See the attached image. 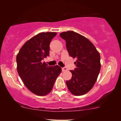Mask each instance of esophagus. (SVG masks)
Instances as JSON below:
<instances>
[{
  "instance_id": "1",
  "label": "esophagus",
  "mask_w": 121,
  "mask_h": 121,
  "mask_svg": "<svg viewBox=\"0 0 121 121\" xmlns=\"http://www.w3.org/2000/svg\"><path fill=\"white\" fill-rule=\"evenodd\" d=\"M62 72H65V71L67 70V68L65 67H64V68H62Z\"/></svg>"
}]
</instances>
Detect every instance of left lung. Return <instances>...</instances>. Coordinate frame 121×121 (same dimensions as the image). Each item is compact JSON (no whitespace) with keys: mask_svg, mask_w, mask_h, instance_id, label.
Masks as SVG:
<instances>
[{"mask_svg":"<svg viewBox=\"0 0 121 121\" xmlns=\"http://www.w3.org/2000/svg\"><path fill=\"white\" fill-rule=\"evenodd\" d=\"M70 57L76 59L72 77L66 81L68 89L75 96L86 94L94 86L101 69L100 55L87 38L72 31L60 33Z\"/></svg>","mask_w":121,"mask_h":121,"instance_id":"left-lung-1","label":"left lung"}]
</instances>
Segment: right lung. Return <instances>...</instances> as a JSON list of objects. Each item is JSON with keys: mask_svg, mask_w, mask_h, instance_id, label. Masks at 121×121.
<instances>
[{"mask_svg": "<svg viewBox=\"0 0 121 121\" xmlns=\"http://www.w3.org/2000/svg\"><path fill=\"white\" fill-rule=\"evenodd\" d=\"M56 35V32L39 33L25 43L16 56L18 74L26 87L35 95L49 94L62 72L58 65L49 67L42 62L49 56V44Z\"/></svg>", "mask_w": 121, "mask_h": 121, "instance_id": "add662e5", "label": "right lung"}]
</instances>
